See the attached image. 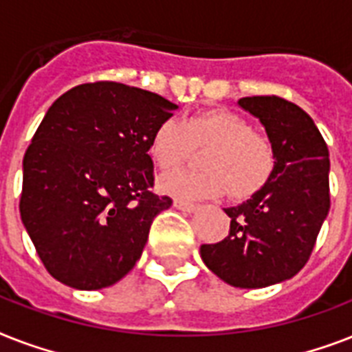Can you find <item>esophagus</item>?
Instances as JSON below:
<instances>
[{
  "label": "esophagus",
  "instance_id": "obj_1",
  "mask_svg": "<svg viewBox=\"0 0 352 352\" xmlns=\"http://www.w3.org/2000/svg\"><path fill=\"white\" fill-rule=\"evenodd\" d=\"M173 206H175L177 210H182V212H188V214H192V212H195V210L199 208L197 204L188 203V201H182V199H175V203H173Z\"/></svg>",
  "mask_w": 352,
  "mask_h": 352
}]
</instances>
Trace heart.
<instances>
[{"label":"heart","instance_id":"heart-1","mask_svg":"<svg viewBox=\"0 0 352 352\" xmlns=\"http://www.w3.org/2000/svg\"><path fill=\"white\" fill-rule=\"evenodd\" d=\"M193 146H210L206 170H177L160 179V190L177 199H246L261 190L276 168V151L265 135L252 131L250 122L228 109L193 113L184 122L164 120L155 129L149 155L160 170L181 166Z\"/></svg>","mask_w":352,"mask_h":352}]
</instances>
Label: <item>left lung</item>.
<instances>
[{
    "label": "left lung",
    "mask_w": 352,
    "mask_h": 352,
    "mask_svg": "<svg viewBox=\"0 0 352 352\" xmlns=\"http://www.w3.org/2000/svg\"><path fill=\"white\" fill-rule=\"evenodd\" d=\"M276 151L270 181L239 206L225 208L230 232L201 246L204 265L232 287L263 289L305 267L331 208L329 149L301 107L279 96H245Z\"/></svg>",
    "instance_id": "left-lung-1"
}]
</instances>
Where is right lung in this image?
<instances>
[{
    "label": "right lung",
    "mask_w": 352,
    "mask_h": 352,
    "mask_svg": "<svg viewBox=\"0 0 352 352\" xmlns=\"http://www.w3.org/2000/svg\"><path fill=\"white\" fill-rule=\"evenodd\" d=\"M173 109L118 82L76 85L49 107L25 151L19 214L60 283L104 289L140 259L151 223L171 206L151 192L148 151Z\"/></svg>",
    "instance_id": "1"
}]
</instances>
